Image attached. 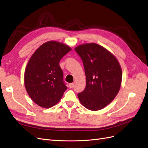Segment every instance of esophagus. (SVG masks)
Masks as SVG:
<instances>
[{
    "mask_svg": "<svg viewBox=\"0 0 148 148\" xmlns=\"http://www.w3.org/2000/svg\"><path fill=\"white\" fill-rule=\"evenodd\" d=\"M74 86V84H73V83H71V84H69V87L70 88H73Z\"/></svg>",
    "mask_w": 148,
    "mask_h": 148,
    "instance_id": "34e87169",
    "label": "esophagus"
}]
</instances>
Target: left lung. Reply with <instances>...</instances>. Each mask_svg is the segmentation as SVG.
<instances>
[{"instance_id":"1","label":"left lung","mask_w":148,"mask_h":148,"mask_svg":"<svg viewBox=\"0 0 148 148\" xmlns=\"http://www.w3.org/2000/svg\"><path fill=\"white\" fill-rule=\"evenodd\" d=\"M75 51L82 59L86 86L77 96L81 104L91 111L100 110L116 97L122 82V69L117 58L95 43L80 45Z\"/></svg>"}]
</instances>
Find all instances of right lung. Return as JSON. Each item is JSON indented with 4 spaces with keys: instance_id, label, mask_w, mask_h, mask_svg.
<instances>
[{
    "instance_id": "1",
    "label": "right lung",
    "mask_w": 148,
    "mask_h": 148,
    "mask_svg": "<svg viewBox=\"0 0 148 148\" xmlns=\"http://www.w3.org/2000/svg\"><path fill=\"white\" fill-rule=\"evenodd\" d=\"M71 50L62 43L49 41L40 46L28 61L25 73V87L30 98L39 106H53L67 89L59 63Z\"/></svg>"
}]
</instances>
